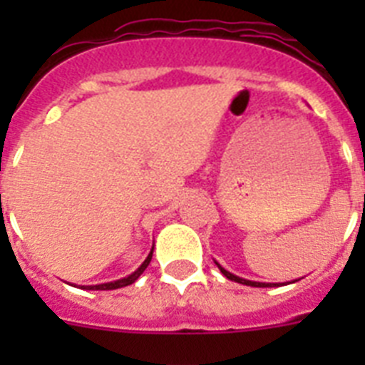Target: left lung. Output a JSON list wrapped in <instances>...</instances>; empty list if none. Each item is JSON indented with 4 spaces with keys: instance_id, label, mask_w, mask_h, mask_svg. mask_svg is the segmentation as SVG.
<instances>
[{
    "instance_id": "left-lung-1",
    "label": "left lung",
    "mask_w": 365,
    "mask_h": 365,
    "mask_svg": "<svg viewBox=\"0 0 365 365\" xmlns=\"http://www.w3.org/2000/svg\"><path fill=\"white\" fill-rule=\"evenodd\" d=\"M217 267H219V270H221L222 272V276H227L228 279H232V282H237V283H243V285H250V287H272V285H269V283H257V282H248V279H243V278H237V276H234V274H230L228 272V270H225L222 269L221 265H219L217 263ZM274 285H276V283H274Z\"/></svg>"
}]
</instances>
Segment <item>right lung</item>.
Segmentation results:
<instances>
[{
  "label": "right lung",
  "mask_w": 365,
  "mask_h": 365,
  "mask_svg": "<svg viewBox=\"0 0 365 365\" xmlns=\"http://www.w3.org/2000/svg\"><path fill=\"white\" fill-rule=\"evenodd\" d=\"M151 254L153 252H150V256L146 257V261H144L143 265L138 267L137 270H135L133 274H131V276H128V278H124V279H118V282H113V283H102V285H93V287H86V289H89V291H113V289H120V287H125V285H131V283H135L137 282V278L138 276H140V274L144 272V270H146V267L150 265V261H151Z\"/></svg>",
  "instance_id": "right-lung-1"
}]
</instances>
